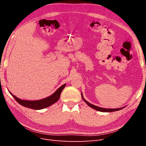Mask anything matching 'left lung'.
<instances>
[{
    "label": "left lung",
    "mask_w": 146,
    "mask_h": 146,
    "mask_svg": "<svg viewBox=\"0 0 146 146\" xmlns=\"http://www.w3.org/2000/svg\"><path fill=\"white\" fill-rule=\"evenodd\" d=\"M82 98L83 99V100L89 106V107H90L91 108H93L96 110H98V111H102V112H112V111H118V110H122V108H123L124 107H122V108H116V109H108V108H101V107H97V106H95L94 105L92 104H91L90 103L88 102H87L85 99L83 98V94H82Z\"/></svg>",
    "instance_id": "left-lung-1"
}]
</instances>
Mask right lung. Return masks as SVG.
I'll return each instance as SVG.
<instances>
[{
    "mask_svg": "<svg viewBox=\"0 0 146 146\" xmlns=\"http://www.w3.org/2000/svg\"><path fill=\"white\" fill-rule=\"evenodd\" d=\"M65 86H66V84H64L63 85H62L60 88H59L58 89L50 96L48 97L47 98H44V99L32 101V100H22L16 98L15 96L11 94V92H10V93L12 95V96L14 98V99L17 101V102H18L20 105L24 106V107L34 109V110H41V109L49 107V106H50L51 105L56 102L58 101V99H60L61 92H62Z\"/></svg>",
    "mask_w": 146,
    "mask_h": 146,
    "instance_id": "right-lung-1",
    "label": "right lung"
}]
</instances>
